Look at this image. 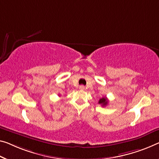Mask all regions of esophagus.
Segmentation results:
<instances>
[{
  "mask_svg": "<svg viewBox=\"0 0 159 159\" xmlns=\"http://www.w3.org/2000/svg\"><path fill=\"white\" fill-rule=\"evenodd\" d=\"M79 88H80V89L83 90V89H84V85H80Z\"/></svg>",
  "mask_w": 159,
  "mask_h": 159,
  "instance_id": "obj_1",
  "label": "esophagus"
}]
</instances>
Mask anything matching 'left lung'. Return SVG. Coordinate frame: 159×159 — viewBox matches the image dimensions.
I'll list each match as a JSON object with an SVG mask.
<instances>
[{"mask_svg":"<svg viewBox=\"0 0 159 159\" xmlns=\"http://www.w3.org/2000/svg\"><path fill=\"white\" fill-rule=\"evenodd\" d=\"M108 99H107V97H102V98L100 99L99 100V104H102V107H105L106 105L108 104Z\"/></svg>","mask_w":159,"mask_h":159,"instance_id":"left-lung-1","label":"left lung"}]
</instances>
